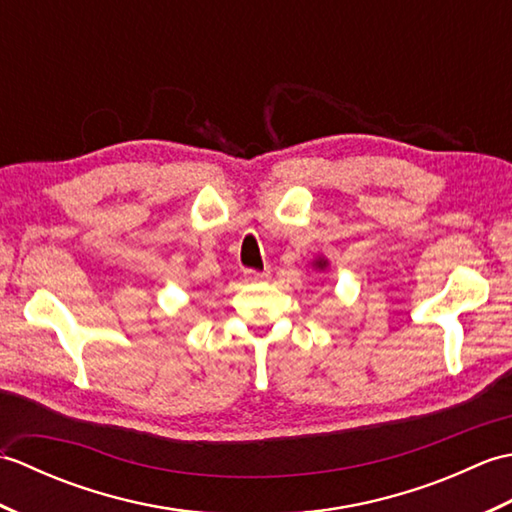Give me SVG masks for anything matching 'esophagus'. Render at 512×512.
<instances>
[{"label":"esophagus","instance_id":"34e87169","mask_svg":"<svg viewBox=\"0 0 512 512\" xmlns=\"http://www.w3.org/2000/svg\"><path fill=\"white\" fill-rule=\"evenodd\" d=\"M268 277V273H257V270H246L244 273V279L250 281V284H259V281H266Z\"/></svg>","mask_w":512,"mask_h":512}]
</instances>
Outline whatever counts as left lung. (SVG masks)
<instances>
[{
    "label": "left lung",
    "mask_w": 512,
    "mask_h": 512,
    "mask_svg": "<svg viewBox=\"0 0 512 512\" xmlns=\"http://www.w3.org/2000/svg\"><path fill=\"white\" fill-rule=\"evenodd\" d=\"M328 266H330L328 257L319 255V257H314V259H312V268H314V270H319V273H323V270H328Z\"/></svg>",
    "instance_id": "1"
}]
</instances>
